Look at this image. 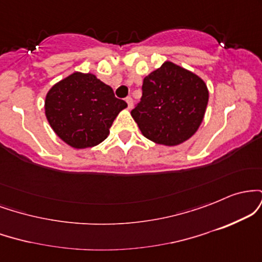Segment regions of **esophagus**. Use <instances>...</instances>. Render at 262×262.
I'll return each mask as SVG.
<instances>
[{"label": "esophagus", "mask_w": 262, "mask_h": 262, "mask_svg": "<svg viewBox=\"0 0 262 262\" xmlns=\"http://www.w3.org/2000/svg\"><path fill=\"white\" fill-rule=\"evenodd\" d=\"M125 102H127V103H128L129 110H132V108H133V98H132L130 96H129V97L125 98Z\"/></svg>", "instance_id": "1"}]
</instances>
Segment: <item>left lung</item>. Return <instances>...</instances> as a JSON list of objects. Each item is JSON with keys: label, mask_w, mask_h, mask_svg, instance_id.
<instances>
[{"label": "left lung", "mask_w": 262, "mask_h": 262, "mask_svg": "<svg viewBox=\"0 0 262 262\" xmlns=\"http://www.w3.org/2000/svg\"><path fill=\"white\" fill-rule=\"evenodd\" d=\"M141 90L140 102L130 114L144 137L175 146L196 133L209 97L200 76L165 61L144 79Z\"/></svg>", "instance_id": "8db88e82"}]
</instances>
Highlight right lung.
<instances>
[{
    "label": "right lung",
    "instance_id": "obj_1",
    "mask_svg": "<svg viewBox=\"0 0 262 262\" xmlns=\"http://www.w3.org/2000/svg\"><path fill=\"white\" fill-rule=\"evenodd\" d=\"M127 107L93 74L74 73L55 83L45 97V116L55 134L75 149L102 143L116 117Z\"/></svg>",
    "mask_w": 262,
    "mask_h": 262
}]
</instances>
